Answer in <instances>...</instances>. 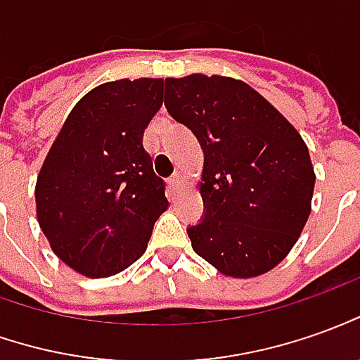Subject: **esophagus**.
<instances>
[{
  "label": "esophagus",
  "mask_w": 360,
  "mask_h": 360,
  "mask_svg": "<svg viewBox=\"0 0 360 360\" xmlns=\"http://www.w3.org/2000/svg\"><path fill=\"white\" fill-rule=\"evenodd\" d=\"M168 186H170V190L176 194V192L182 188V174H180V172H176V174L168 180Z\"/></svg>",
  "instance_id": "1"
}]
</instances>
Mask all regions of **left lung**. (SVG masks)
I'll use <instances>...</instances> for the list:
<instances>
[{"label":"left lung","mask_w":360,"mask_h":360,"mask_svg":"<svg viewBox=\"0 0 360 360\" xmlns=\"http://www.w3.org/2000/svg\"><path fill=\"white\" fill-rule=\"evenodd\" d=\"M168 113L204 150V219L194 251L225 276L252 278L286 259L311 212L316 174L304 139L249 84L227 76L166 78Z\"/></svg>","instance_id":"8db88e82"}]
</instances>
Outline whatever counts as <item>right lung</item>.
Here are the masks:
<instances>
[{
	"mask_svg": "<svg viewBox=\"0 0 360 360\" xmlns=\"http://www.w3.org/2000/svg\"><path fill=\"white\" fill-rule=\"evenodd\" d=\"M162 78L105 82L66 117L37 176V219L54 255L88 278L125 270L166 212L165 180L143 147Z\"/></svg>",
	"mask_w": 360,
	"mask_h": 360,
	"instance_id": "obj_1",
	"label": "right lung"
}]
</instances>
